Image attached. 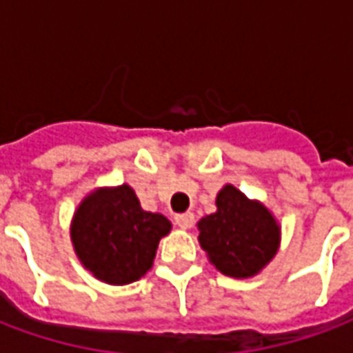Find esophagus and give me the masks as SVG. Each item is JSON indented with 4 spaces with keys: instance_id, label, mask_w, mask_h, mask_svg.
Returning <instances> with one entry per match:
<instances>
[{
    "instance_id": "esophagus-1",
    "label": "esophagus",
    "mask_w": 353,
    "mask_h": 353,
    "mask_svg": "<svg viewBox=\"0 0 353 353\" xmlns=\"http://www.w3.org/2000/svg\"><path fill=\"white\" fill-rule=\"evenodd\" d=\"M174 219H176V225L179 227V229L187 230L192 227V223H194V215H192L191 212H185V214H177Z\"/></svg>"
}]
</instances>
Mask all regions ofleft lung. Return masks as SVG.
Masks as SVG:
<instances>
[{
  "label": "left lung",
  "instance_id": "left-lung-1",
  "mask_svg": "<svg viewBox=\"0 0 353 353\" xmlns=\"http://www.w3.org/2000/svg\"><path fill=\"white\" fill-rule=\"evenodd\" d=\"M214 214L199 223L200 248L225 276L253 278L276 257L281 242L278 219L261 200L248 199L234 185H223Z\"/></svg>",
  "mask_w": 353,
  "mask_h": 353
}]
</instances>
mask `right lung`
I'll list each match as a JSON object with an SVG mask.
<instances>
[{
	"label": "right lung",
	"instance_id": "add662e5",
	"mask_svg": "<svg viewBox=\"0 0 353 353\" xmlns=\"http://www.w3.org/2000/svg\"><path fill=\"white\" fill-rule=\"evenodd\" d=\"M172 230L162 214L145 212L128 183L96 187L70 225L73 250L96 280L126 285L153 266L161 238Z\"/></svg>",
	"mask_w": 353,
	"mask_h": 353
}]
</instances>
